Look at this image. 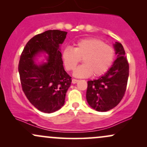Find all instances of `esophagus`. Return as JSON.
Returning a JSON list of instances; mask_svg holds the SVG:
<instances>
[{"label":"esophagus","instance_id":"esophagus-1","mask_svg":"<svg viewBox=\"0 0 147 147\" xmlns=\"http://www.w3.org/2000/svg\"><path fill=\"white\" fill-rule=\"evenodd\" d=\"M79 80H77V79H72V84H76L78 82Z\"/></svg>","mask_w":147,"mask_h":147}]
</instances>
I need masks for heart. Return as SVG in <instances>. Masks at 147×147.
Masks as SVG:
<instances>
[{"mask_svg": "<svg viewBox=\"0 0 147 147\" xmlns=\"http://www.w3.org/2000/svg\"><path fill=\"white\" fill-rule=\"evenodd\" d=\"M83 60V65L75 69L74 75L84 78L93 75H104L112 65L115 50L111 45L95 38L81 39L75 43L74 48L66 47L62 52V60L65 69L72 71Z\"/></svg>", "mask_w": 147, "mask_h": 147, "instance_id": "obj_1", "label": "heart"}]
</instances>
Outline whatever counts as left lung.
Listing matches in <instances>:
<instances>
[{
	"label": "left lung",
	"instance_id": "8db88e82",
	"mask_svg": "<svg viewBox=\"0 0 147 147\" xmlns=\"http://www.w3.org/2000/svg\"><path fill=\"white\" fill-rule=\"evenodd\" d=\"M117 59L107 72L93 81L88 82L86 99L97 111L105 112L113 109L125 94L129 74V65L125 51L120 43L114 45Z\"/></svg>",
	"mask_w": 147,
	"mask_h": 147
}]
</instances>
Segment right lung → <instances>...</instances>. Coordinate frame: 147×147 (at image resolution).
<instances>
[{
  "mask_svg": "<svg viewBox=\"0 0 147 147\" xmlns=\"http://www.w3.org/2000/svg\"><path fill=\"white\" fill-rule=\"evenodd\" d=\"M67 32L48 30L35 35L22 52L18 72L22 89L30 102L38 110L51 113L60 109L70 86L71 77L65 71L59 46ZM39 52L49 55L48 62L35 64L33 60Z\"/></svg>",
  "mask_w": 147,
  "mask_h": 147,
  "instance_id": "right-lung-1",
  "label": "right lung"
}]
</instances>
